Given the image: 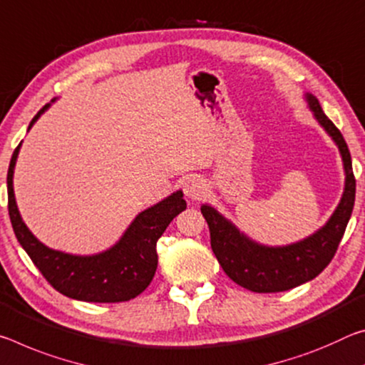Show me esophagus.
Returning a JSON list of instances; mask_svg holds the SVG:
<instances>
[{"instance_id": "esophagus-1", "label": "esophagus", "mask_w": 365, "mask_h": 365, "mask_svg": "<svg viewBox=\"0 0 365 365\" xmlns=\"http://www.w3.org/2000/svg\"><path fill=\"white\" fill-rule=\"evenodd\" d=\"M184 194H186L187 199L190 200H199L202 199V195L205 194L207 186L205 182L202 181L200 178H190L187 179L186 182H184Z\"/></svg>"}]
</instances>
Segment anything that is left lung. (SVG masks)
I'll return each mask as SVG.
<instances>
[{
	"mask_svg": "<svg viewBox=\"0 0 365 365\" xmlns=\"http://www.w3.org/2000/svg\"><path fill=\"white\" fill-rule=\"evenodd\" d=\"M306 101L314 118L338 145L346 175L341 200L328 222L302 241L272 247L252 241L212 205L204 204L200 207L210 230L215 257L232 282L249 291H288L319 277L334 257L354 207L356 179L344 137L327 118L312 93H306Z\"/></svg>",
	"mask_w": 365,
	"mask_h": 365,
	"instance_id": "obj_1",
	"label": "left lung"
}]
</instances>
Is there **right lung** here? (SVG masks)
<instances>
[{"label":"right lung","instance_id":"obj_1","mask_svg":"<svg viewBox=\"0 0 365 365\" xmlns=\"http://www.w3.org/2000/svg\"><path fill=\"white\" fill-rule=\"evenodd\" d=\"M55 101V100H53ZM50 108L45 105L29 129ZM19 143L8 170V210L17 241L53 288L71 299L86 302H124L147 288L157 272V241L176 215L186 210L182 190H176L153 207L140 212L110 249L93 255H74L46 247L35 237L16 204L13 178Z\"/></svg>","mask_w":365,"mask_h":365}]
</instances>
